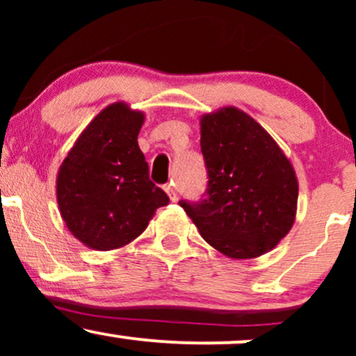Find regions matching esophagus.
Here are the masks:
<instances>
[{
	"mask_svg": "<svg viewBox=\"0 0 356 356\" xmlns=\"http://www.w3.org/2000/svg\"><path fill=\"white\" fill-rule=\"evenodd\" d=\"M164 191L167 192V195H169V199L172 202L177 201V194H175V189L172 187V184H167V186H164Z\"/></svg>",
	"mask_w": 356,
	"mask_h": 356,
	"instance_id": "obj_1",
	"label": "esophagus"
}]
</instances>
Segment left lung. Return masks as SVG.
<instances>
[{"instance_id": "1", "label": "left lung", "mask_w": 356, "mask_h": 356, "mask_svg": "<svg viewBox=\"0 0 356 356\" xmlns=\"http://www.w3.org/2000/svg\"><path fill=\"white\" fill-rule=\"evenodd\" d=\"M207 197L181 202L212 248L252 259L277 246L296 219L298 177L277 142L238 107L201 117Z\"/></svg>"}]
</instances>
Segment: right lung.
<instances>
[{"label": "right lung", "mask_w": 356, "mask_h": 356, "mask_svg": "<svg viewBox=\"0 0 356 356\" xmlns=\"http://www.w3.org/2000/svg\"><path fill=\"white\" fill-rule=\"evenodd\" d=\"M145 115L125 102L85 127L56 174V202L68 231L95 251L137 239L169 197L149 179L137 137Z\"/></svg>", "instance_id": "obj_1"}]
</instances>
